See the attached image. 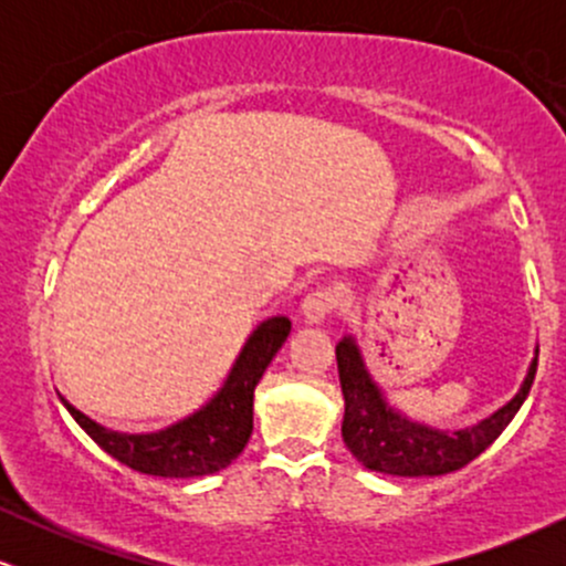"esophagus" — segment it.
Wrapping results in <instances>:
<instances>
[{
	"instance_id": "esophagus-1",
	"label": "esophagus",
	"mask_w": 566,
	"mask_h": 566,
	"mask_svg": "<svg viewBox=\"0 0 566 566\" xmlns=\"http://www.w3.org/2000/svg\"><path fill=\"white\" fill-rule=\"evenodd\" d=\"M335 305H337V292L333 287H316L303 297L301 314L308 324H319L333 314Z\"/></svg>"
}]
</instances>
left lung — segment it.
I'll list each match as a JSON object with an SVG mask.
<instances>
[{"label": "left lung", "instance_id": "1", "mask_svg": "<svg viewBox=\"0 0 566 566\" xmlns=\"http://www.w3.org/2000/svg\"><path fill=\"white\" fill-rule=\"evenodd\" d=\"M335 356L343 399H346L343 441L365 469L391 473V476H441V473L469 465L505 431V426L527 399L537 373L535 350L527 378L509 405L463 431H439V428L415 423L388 405L378 382L367 373L354 337H343L335 346Z\"/></svg>", "mask_w": 566, "mask_h": 566}]
</instances>
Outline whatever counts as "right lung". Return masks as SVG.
<instances>
[{"mask_svg":"<svg viewBox=\"0 0 566 566\" xmlns=\"http://www.w3.org/2000/svg\"><path fill=\"white\" fill-rule=\"evenodd\" d=\"M287 316H271L252 329L244 348L239 350L229 378L220 391L188 418L165 431L122 433L95 423L66 399L61 401L71 418L103 452L138 473L165 479H193L218 473L242 454L252 433V399L265 367L290 335Z\"/></svg>","mask_w":566,"mask_h":566,"instance_id":"obj_1","label":"right lung"}]
</instances>
